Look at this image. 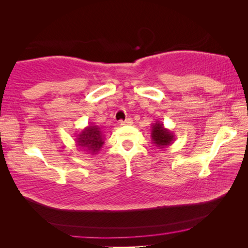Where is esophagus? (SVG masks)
<instances>
[{"instance_id": "obj_1", "label": "esophagus", "mask_w": 248, "mask_h": 248, "mask_svg": "<svg viewBox=\"0 0 248 248\" xmlns=\"http://www.w3.org/2000/svg\"><path fill=\"white\" fill-rule=\"evenodd\" d=\"M132 124H133V120L131 118L125 119L124 121H120V124L121 125H131Z\"/></svg>"}]
</instances>
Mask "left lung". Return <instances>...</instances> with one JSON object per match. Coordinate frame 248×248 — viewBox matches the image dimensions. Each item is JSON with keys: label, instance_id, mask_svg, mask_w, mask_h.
Wrapping results in <instances>:
<instances>
[{"label": "left lung", "instance_id": "left-lung-1", "mask_svg": "<svg viewBox=\"0 0 248 248\" xmlns=\"http://www.w3.org/2000/svg\"><path fill=\"white\" fill-rule=\"evenodd\" d=\"M151 139L155 148L163 150L170 146L175 141V134L170 129L164 127L162 121L156 120L155 123L151 124Z\"/></svg>", "mask_w": 248, "mask_h": 248}]
</instances>
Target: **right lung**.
<instances>
[{
    "label": "right lung",
    "instance_id": "add662e5",
    "mask_svg": "<svg viewBox=\"0 0 248 248\" xmlns=\"http://www.w3.org/2000/svg\"><path fill=\"white\" fill-rule=\"evenodd\" d=\"M75 146L83 154L96 155L105 144V134L98 125L90 124L87 127L75 134Z\"/></svg>",
    "mask_w": 248,
    "mask_h": 248
}]
</instances>
